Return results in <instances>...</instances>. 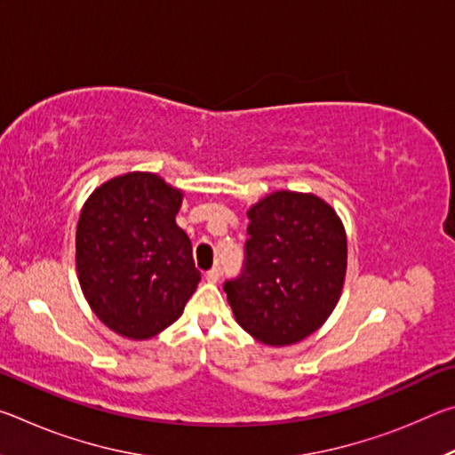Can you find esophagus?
<instances>
[{
    "mask_svg": "<svg viewBox=\"0 0 455 455\" xmlns=\"http://www.w3.org/2000/svg\"><path fill=\"white\" fill-rule=\"evenodd\" d=\"M204 276H206V281H209V283H217L220 279V267L219 265L212 267L211 271H206Z\"/></svg>",
    "mask_w": 455,
    "mask_h": 455,
    "instance_id": "34e87169",
    "label": "esophagus"
}]
</instances>
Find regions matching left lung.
<instances>
[{
	"instance_id": "1",
	"label": "left lung",
	"mask_w": 455,
	"mask_h": 455,
	"mask_svg": "<svg viewBox=\"0 0 455 455\" xmlns=\"http://www.w3.org/2000/svg\"><path fill=\"white\" fill-rule=\"evenodd\" d=\"M244 260L222 284L246 333L265 345H292L335 309L347 268V238L327 203L275 192L246 212Z\"/></svg>"
}]
</instances>
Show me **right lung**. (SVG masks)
Returning a JSON list of instances; mask_svg holds the SVG:
<instances>
[{"mask_svg":"<svg viewBox=\"0 0 455 455\" xmlns=\"http://www.w3.org/2000/svg\"><path fill=\"white\" fill-rule=\"evenodd\" d=\"M180 190L156 174L118 176L94 190L76 230V267L98 319L148 339L180 317L200 271L176 225Z\"/></svg>","mask_w":455,"mask_h":455,"instance_id":"1","label":"right lung"}]
</instances>
